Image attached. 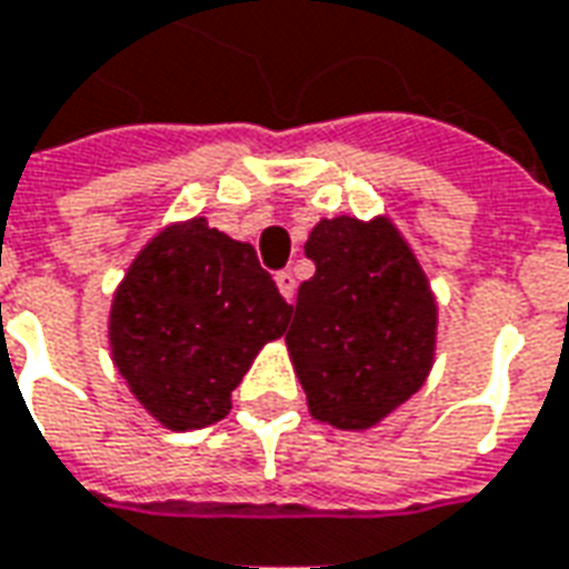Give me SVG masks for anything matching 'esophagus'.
<instances>
[{
	"label": "esophagus",
	"mask_w": 569,
	"mask_h": 569,
	"mask_svg": "<svg viewBox=\"0 0 569 569\" xmlns=\"http://www.w3.org/2000/svg\"><path fill=\"white\" fill-rule=\"evenodd\" d=\"M273 280H277V289H280V296H283L286 301L296 298V277H292V271H280Z\"/></svg>",
	"instance_id": "34e87169"
}]
</instances>
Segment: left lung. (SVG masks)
<instances>
[{
	"instance_id": "8db88e82",
	"label": "left lung",
	"mask_w": 569,
	"mask_h": 569,
	"mask_svg": "<svg viewBox=\"0 0 569 569\" xmlns=\"http://www.w3.org/2000/svg\"><path fill=\"white\" fill-rule=\"evenodd\" d=\"M305 256L286 332L313 419L367 431L407 403L431 372L437 305L428 277L388 218H323Z\"/></svg>"
}]
</instances>
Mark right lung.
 I'll return each instance as SVG.
<instances>
[{"label":"right lung","mask_w":569,"mask_h":569,"mask_svg":"<svg viewBox=\"0 0 569 569\" xmlns=\"http://www.w3.org/2000/svg\"><path fill=\"white\" fill-rule=\"evenodd\" d=\"M289 313L252 246L190 218L157 233L122 277L110 351L157 422L193 431L228 416L230 391Z\"/></svg>","instance_id":"right-lung-1"}]
</instances>
